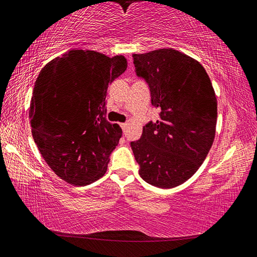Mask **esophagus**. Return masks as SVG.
<instances>
[{"mask_svg":"<svg viewBox=\"0 0 257 257\" xmlns=\"http://www.w3.org/2000/svg\"><path fill=\"white\" fill-rule=\"evenodd\" d=\"M126 126H127V124H126V123H121V124H120V127H121V130H123V132H125Z\"/></svg>","mask_w":257,"mask_h":257,"instance_id":"obj_1","label":"esophagus"}]
</instances>
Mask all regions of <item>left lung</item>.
Segmentation results:
<instances>
[{"instance_id":"8db88e82","label":"left lung","mask_w":257,"mask_h":257,"mask_svg":"<svg viewBox=\"0 0 257 257\" xmlns=\"http://www.w3.org/2000/svg\"><path fill=\"white\" fill-rule=\"evenodd\" d=\"M137 74L149 84L159 119L143 126L131 142L147 183L173 188L185 183L203 164L217 125V97L204 67L173 48L133 54Z\"/></svg>"}]
</instances>
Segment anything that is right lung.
Wrapping results in <instances>:
<instances>
[{
  "mask_svg": "<svg viewBox=\"0 0 257 257\" xmlns=\"http://www.w3.org/2000/svg\"><path fill=\"white\" fill-rule=\"evenodd\" d=\"M126 67L123 55L72 49L40 71L30 101L31 133L44 160L63 181L85 186L107 172L121 128L106 119L105 99L108 85Z\"/></svg>",
  "mask_w": 257,
  "mask_h": 257,
  "instance_id": "right-lung-1",
  "label": "right lung"
}]
</instances>
